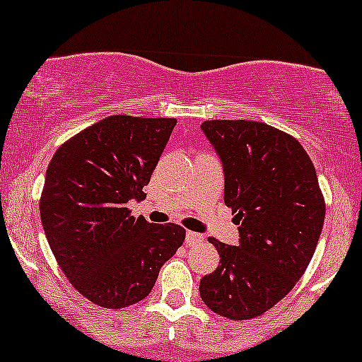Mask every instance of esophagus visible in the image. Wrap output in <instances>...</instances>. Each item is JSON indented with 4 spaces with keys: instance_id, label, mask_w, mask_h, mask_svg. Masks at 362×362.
<instances>
[{
    "instance_id": "1",
    "label": "esophagus",
    "mask_w": 362,
    "mask_h": 362,
    "mask_svg": "<svg viewBox=\"0 0 362 362\" xmlns=\"http://www.w3.org/2000/svg\"><path fill=\"white\" fill-rule=\"evenodd\" d=\"M203 240L204 236L194 231H187V235H185V242H187V245H198V243H202Z\"/></svg>"
}]
</instances>
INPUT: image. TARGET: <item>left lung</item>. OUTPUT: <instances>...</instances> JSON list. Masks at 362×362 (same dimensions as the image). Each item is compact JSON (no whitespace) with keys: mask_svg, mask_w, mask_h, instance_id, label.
Returning a JSON list of instances; mask_svg holds the SVG:
<instances>
[{"mask_svg":"<svg viewBox=\"0 0 362 362\" xmlns=\"http://www.w3.org/2000/svg\"><path fill=\"white\" fill-rule=\"evenodd\" d=\"M224 166V203L238 224V247L208 238L221 255L199 294L233 320L262 315L291 293L315 252L326 202L315 166L298 140L255 120H204Z\"/></svg>","mask_w":362,"mask_h":362,"instance_id":"1","label":"left lung"}]
</instances>
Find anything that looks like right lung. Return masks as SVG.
<instances>
[{
	"instance_id": "obj_1",
	"label": "right lung",
	"mask_w": 362,
	"mask_h": 362,
	"mask_svg": "<svg viewBox=\"0 0 362 362\" xmlns=\"http://www.w3.org/2000/svg\"><path fill=\"white\" fill-rule=\"evenodd\" d=\"M177 119L110 115L64 141L40 198L45 236L73 287L94 305L126 308L151 294L185 240L178 224H152L126 206L144 199Z\"/></svg>"
}]
</instances>
